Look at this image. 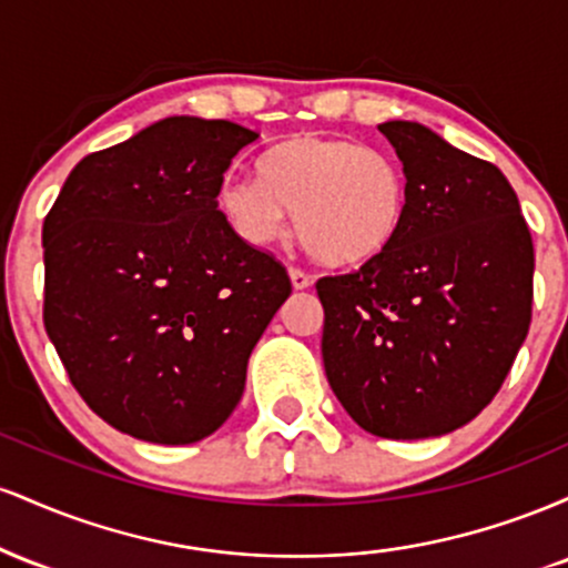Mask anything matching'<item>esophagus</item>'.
<instances>
[{
	"mask_svg": "<svg viewBox=\"0 0 568 568\" xmlns=\"http://www.w3.org/2000/svg\"><path fill=\"white\" fill-rule=\"evenodd\" d=\"M288 275H291V283H293V288H296V291H304V288H310V285H312V277L306 275L302 266H291Z\"/></svg>",
	"mask_w": 568,
	"mask_h": 568,
	"instance_id": "1",
	"label": "esophagus"
}]
</instances>
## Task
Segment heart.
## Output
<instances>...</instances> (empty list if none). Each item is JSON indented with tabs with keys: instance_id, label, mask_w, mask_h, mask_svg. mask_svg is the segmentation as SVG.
I'll use <instances>...</instances> for the list:
<instances>
[{
	"instance_id": "b5f03b06",
	"label": "heart",
	"mask_w": 568,
	"mask_h": 568,
	"mask_svg": "<svg viewBox=\"0 0 568 568\" xmlns=\"http://www.w3.org/2000/svg\"><path fill=\"white\" fill-rule=\"evenodd\" d=\"M219 207L251 245L285 237L325 264L376 258L397 237L408 211L406 168L389 152L336 135H296L264 154L258 175H232Z\"/></svg>"
}]
</instances>
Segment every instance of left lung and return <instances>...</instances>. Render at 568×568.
Here are the masks:
<instances>
[{
	"instance_id": "obj_1",
	"label": "left lung",
	"mask_w": 568,
	"mask_h": 568,
	"mask_svg": "<svg viewBox=\"0 0 568 568\" xmlns=\"http://www.w3.org/2000/svg\"><path fill=\"white\" fill-rule=\"evenodd\" d=\"M408 175L397 237L317 280L331 389L366 433L433 438L467 425L529 334L534 243L510 181L416 122H384Z\"/></svg>"
}]
</instances>
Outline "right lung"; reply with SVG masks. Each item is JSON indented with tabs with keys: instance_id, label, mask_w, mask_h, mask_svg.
<instances>
[{
	"instance_id": "add662e5",
	"label": "right lung",
	"mask_w": 568,
	"mask_h": 568,
	"mask_svg": "<svg viewBox=\"0 0 568 568\" xmlns=\"http://www.w3.org/2000/svg\"><path fill=\"white\" fill-rule=\"evenodd\" d=\"M258 133L168 116L88 154L44 216V331L82 400L149 443L184 446L230 419L251 349L291 277L219 211Z\"/></svg>"
}]
</instances>
